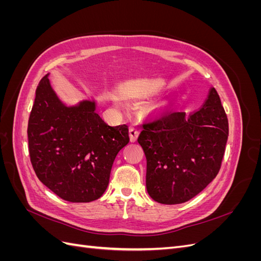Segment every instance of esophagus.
Instances as JSON below:
<instances>
[{"instance_id":"1","label":"esophagus","mask_w":261,"mask_h":261,"mask_svg":"<svg viewBox=\"0 0 261 261\" xmlns=\"http://www.w3.org/2000/svg\"><path fill=\"white\" fill-rule=\"evenodd\" d=\"M138 135H139V128L137 127V126H130V128H129L130 140L132 141H136Z\"/></svg>"}]
</instances>
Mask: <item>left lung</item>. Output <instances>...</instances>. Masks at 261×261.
Masks as SVG:
<instances>
[{"instance_id": "obj_1", "label": "left lung", "mask_w": 261, "mask_h": 261, "mask_svg": "<svg viewBox=\"0 0 261 261\" xmlns=\"http://www.w3.org/2000/svg\"><path fill=\"white\" fill-rule=\"evenodd\" d=\"M143 127L138 143L146 154V185L153 200L183 203L218 175L228 122L213 87L202 107L188 116L180 110H165Z\"/></svg>"}]
</instances>
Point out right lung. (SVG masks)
<instances>
[{
  "mask_svg": "<svg viewBox=\"0 0 261 261\" xmlns=\"http://www.w3.org/2000/svg\"><path fill=\"white\" fill-rule=\"evenodd\" d=\"M94 102L67 108L48 75L39 82L28 121V149L37 177L62 199L89 202L108 187L116 154L128 144V126H109Z\"/></svg>",
  "mask_w": 261,
  "mask_h": 261,
  "instance_id": "obj_1",
  "label": "right lung"
}]
</instances>
